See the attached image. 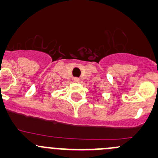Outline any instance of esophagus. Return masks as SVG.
<instances>
[{"label": "esophagus", "instance_id": "obj_1", "mask_svg": "<svg viewBox=\"0 0 158 158\" xmlns=\"http://www.w3.org/2000/svg\"><path fill=\"white\" fill-rule=\"evenodd\" d=\"M73 81L75 82H76V83H79V82H80V79H79V78H77V77H75V78H73Z\"/></svg>", "mask_w": 158, "mask_h": 158}]
</instances>
